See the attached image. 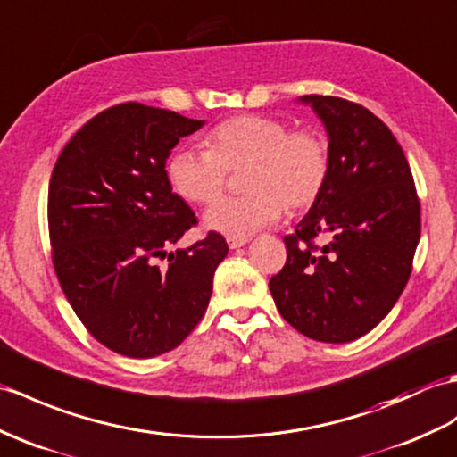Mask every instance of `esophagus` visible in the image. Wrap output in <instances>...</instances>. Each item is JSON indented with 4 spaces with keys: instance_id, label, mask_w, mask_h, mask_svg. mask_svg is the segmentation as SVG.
<instances>
[{
    "instance_id": "1",
    "label": "esophagus",
    "mask_w": 457,
    "mask_h": 457,
    "mask_svg": "<svg viewBox=\"0 0 457 457\" xmlns=\"http://www.w3.org/2000/svg\"><path fill=\"white\" fill-rule=\"evenodd\" d=\"M249 239H236V237H228V245H229V249H239V247H243L245 245Z\"/></svg>"
}]
</instances>
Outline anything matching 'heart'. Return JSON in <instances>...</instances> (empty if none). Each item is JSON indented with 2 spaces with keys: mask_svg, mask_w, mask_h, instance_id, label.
Listing matches in <instances>:
<instances>
[{
  "mask_svg": "<svg viewBox=\"0 0 457 457\" xmlns=\"http://www.w3.org/2000/svg\"><path fill=\"white\" fill-rule=\"evenodd\" d=\"M208 150L179 147L167 162L175 193L208 204L224 193L229 171H241L245 196L221 198L204 214V224L226 237L247 239L282 216L317 203L331 173V152L321 132L292 130L267 114H241L220 122L206 136Z\"/></svg>",
  "mask_w": 457,
  "mask_h": 457,
  "instance_id": "1",
  "label": "heart"
}]
</instances>
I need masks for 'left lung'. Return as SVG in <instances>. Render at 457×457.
<instances>
[{"mask_svg": "<svg viewBox=\"0 0 457 457\" xmlns=\"http://www.w3.org/2000/svg\"><path fill=\"white\" fill-rule=\"evenodd\" d=\"M302 103L323 120L331 173L286 236V264L269 282L280 315L321 343H350L391 312L412 270L420 203L403 147L362 104L328 95Z\"/></svg>", "mask_w": 457, "mask_h": 457, "instance_id": "8db88e82", "label": "left lung"}]
</instances>
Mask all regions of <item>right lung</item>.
Masks as SVG:
<instances>
[{"label":"right lung","mask_w":457,"mask_h":457,"mask_svg":"<svg viewBox=\"0 0 457 457\" xmlns=\"http://www.w3.org/2000/svg\"><path fill=\"white\" fill-rule=\"evenodd\" d=\"M204 120L122 103L83 124L63 147L48 187L52 262L63 294L101 345L129 358L179 346L203 320L226 239L196 226L171 190L167 157Z\"/></svg>","instance_id":"right-lung-1"}]
</instances>
